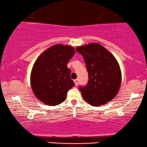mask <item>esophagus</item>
Listing matches in <instances>:
<instances>
[{"mask_svg": "<svg viewBox=\"0 0 147 147\" xmlns=\"http://www.w3.org/2000/svg\"><path fill=\"white\" fill-rule=\"evenodd\" d=\"M78 82H79V80H78V79L74 80V83H75V85L76 86H78Z\"/></svg>", "mask_w": 147, "mask_h": 147, "instance_id": "obj_1", "label": "esophagus"}]
</instances>
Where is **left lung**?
<instances>
[{
	"instance_id": "8db88e82",
	"label": "left lung",
	"mask_w": 147,
	"mask_h": 147,
	"mask_svg": "<svg viewBox=\"0 0 147 147\" xmlns=\"http://www.w3.org/2000/svg\"><path fill=\"white\" fill-rule=\"evenodd\" d=\"M88 72V82L80 86L84 99L93 106L110 102L116 96L121 84V71L117 60L99 43L76 47Z\"/></svg>"
}]
</instances>
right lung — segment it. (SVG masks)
<instances>
[{
  "label": "right lung",
  "mask_w": 147,
  "mask_h": 147,
  "mask_svg": "<svg viewBox=\"0 0 147 147\" xmlns=\"http://www.w3.org/2000/svg\"><path fill=\"white\" fill-rule=\"evenodd\" d=\"M75 49L69 45H53L39 55L31 74L33 93L45 104L56 106L66 99L69 90L75 86L67 67Z\"/></svg>",
  "instance_id": "obj_1"
}]
</instances>
